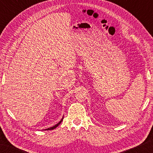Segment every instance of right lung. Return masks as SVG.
<instances>
[{"instance_id":"right-lung-1","label":"right lung","mask_w":153,"mask_h":153,"mask_svg":"<svg viewBox=\"0 0 153 153\" xmlns=\"http://www.w3.org/2000/svg\"><path fill=\"white\" fill-rule=\"evenodd\" d=\"M62 119H63V117H62V119L61 120H60L59 122H58L57 124H56L55 125H53V126H52V127H49V128H47V129H43V130H51V129H55V128H56V127H57L58 125H59L60 123H61V122L62 121Z\"/></svg>"}]
</instances>
